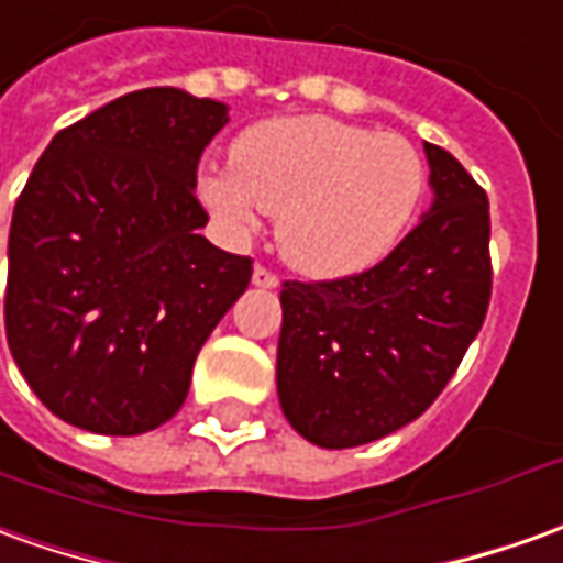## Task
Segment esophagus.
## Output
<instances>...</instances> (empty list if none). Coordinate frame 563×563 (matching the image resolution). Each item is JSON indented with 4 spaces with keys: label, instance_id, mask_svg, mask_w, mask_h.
I'll list each match as a JSON object with an SVG mask.
<instances>
[{
    "label": "esophagus",
    "instance_id": "34e87169",
    "mask_svg": "<svg viewBox=\"0 0 563 563\" xmlns=\"http://www.w3.org/2000/svg\"><path fill=\"white\" fill-rule=\"evenodd\" d=\"M251 282H254L257 288H278V275L269 273L266 266H254V275H251Z\"/></svg>",
    "mask_w": 563,
    "mask_h": 563
}]
</instances>
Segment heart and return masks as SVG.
<instances>
[{
  "instance_id": "heart-1",
  "label": "heart",
  "mask_w": 563,
  "mask_h": 563,
  "mask_svg": "<svg viewBox=\"0 0 563 563\" xmlns=\"http://www.w3.org/2000/svg\"><path fill=\"white\" fill-rule=\"evenodd\" d=\"M201 201L232 232L278 214V247L297 273L343 278L377 266L417 217L426 165L401 134L294 115L247 128L232 168L201 177Z\"/></svg>"
}]
</instances>
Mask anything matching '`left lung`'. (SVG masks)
I'll list each match as a JSON object with an SVG mask.
<instances>
[{
  "label": "left lung",
  "mask_w": 563,
  "mask_h": 563,
  "mask_svg": "<svg viewBox=\"0 0 563 563\" xmlns=\"http://www.w3.org/2000/svg\"><path fill=\"white\" fill-rule=\"evenodd\" d=\"M432 208L377 266L282 285L278 401L328 451L413 422L451 383L490 303V205L456 158L422 143Z\"/></svg>",
  "instance_id": "8db88e82"
}]
</instances>
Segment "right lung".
I'll use <instances>...</instances> for the list:
<instances>
[{
  "mask_svg": "<svg viewBox=\"0 0 563 563\" xmlns=\"http://www.w3.org/2000/svg\"><path fill=\"white\" fill-rule=\"evenodd\" d=\"M227 103L143 88L54 134L11 217L5 333L38 401L97 435L168 422L251 257L199 230L205 146Z\"/></svg>",
  "mask_w": 563,
  "mask_h": 563,
  "instance_id": "obj_1",
  "label": "right lung"
}]
</instances>
